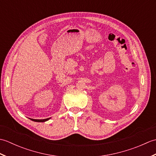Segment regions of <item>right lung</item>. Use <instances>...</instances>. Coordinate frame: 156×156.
Returning <instances> with one entry per match:
<instances>
[{
    "label": "right lung",
    "instance_id": "right-lung-1",
    "mask_svg": "<svg viewBox=\"0 0 156 156\" xmlns=\"http://www.w3.org/2000/svg\"><path fill=\"white\" fill-rule=\"evenodd\" d=\"M50 118H48V119H30L31 120L35 121V122H45L46 121L49 120V119Z\"/></svg>",
    "mask_w": 156,
    "mask_h": 156
}]
</instances>
